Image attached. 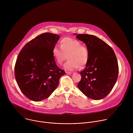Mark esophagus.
<instances>
[{
  "label": "esophagus",
  "instance_id": "obj_1",
  "mask_svg": "<svg viewBox=\"0 0 133 133\" xmlns=\"http://www.w3.org/2000/svg\"><path fill=\"white\" fill-rule=\"evenodd\" d=\"M66 73L67 74H68V75H71V74H72V72H69V71H66Z\"/></svg>",
  "mask_w": 133,
  "mask_h": 133
}]
</instances>
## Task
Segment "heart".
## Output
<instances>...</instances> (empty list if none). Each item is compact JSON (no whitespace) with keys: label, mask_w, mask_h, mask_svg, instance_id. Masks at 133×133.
<instances>
[{"label":"heart","mask_w":133,"mask_h":133,"mask_svg":"<svg viewBox=\"0 0 133 133\" xmlns=\"http://www.w3.org/2000/svg\"><path fill=\"white\" fill-rule=\"evenodd\" d=\"M61 48L55 46L52 49V55L56 62L62 65L67 58L64 68L67 70H73L80 66H85L89 58V51L87 48L82 45L81 43L69 37H66L61 41Z\"/></svg>","instance_id":"b5f03b06"}]
</instances>
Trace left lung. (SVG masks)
Masks as SVG:
<instances>
[{
    "instance_id": "1",
    "label": "left lung",
    "mask_w": 133,
    "mask_h": 133,
    "mask_svg": "<svg viewBox=\"0 0 133 133\" xmlns=\"http://www.w3.org/2000/svg\"><path fill=\"white\" fill-rule=\"evenodd\" d=\"M76 38L86 44L89 51L86 67L80 72L82 79L78 88L91 99H102L110 92L117 79L118 65L115 54L95 36L76 34Z\"/></svg>"
}]
</instances>
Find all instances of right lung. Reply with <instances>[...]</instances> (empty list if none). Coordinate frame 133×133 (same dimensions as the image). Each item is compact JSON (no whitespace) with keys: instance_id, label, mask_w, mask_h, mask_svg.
Instances as JSON below:
<instances>
[{"instance_id":"1","label":"right lung","mask_w":133,"mask_h":133,"mask_svg":"<svg viewBox=\"0 0 133 133\" xmlns=\"http://www.w3.org/2000/svg\"><path fill=\"white\" fill-rule=\"evenodd\" d=\"M59 36L45 32L27 43L19 54L15 67L17 84L29 99L39 102L49 97L65 74L57 66L52 49Z\"/></svg>"}]
</instances>
